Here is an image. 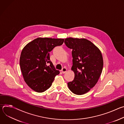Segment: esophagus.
Listing matches in <instances>:
<instances>
[{"instance_id":"obj_1","label":"esophagus","mask_w":124,"mask_h":124,"mask_svg":"<svg viewBox=\"0 0 124 124\" xmlns=\"http://www.w3.org/2000/svg\"><path fill=\"white\" fill-rule=\"evenodd\" d=\"M67 70V69H66V68H63L62 69V70H61V72H62V73L64 74V73H66Z\"/></svg>"}]
</instances>
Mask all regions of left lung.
<instances>
[{"label":"left lung","instance_id":"left-lung-1","mask_svg":"<svg viewBox=\"0 0 124 124\" xmlns=\"http://www.w3.org/2000/svg\"><path fill=\"white\" fill-rule=\"evenodd\" d=\"M72 49L74 79L68 83L73 93L81 95L89 91L97 83L103 68L101 51L91 41L84 38H68L64 42Z\"/></svg>","mask_w":124,"mask_h":124}]
</instances>
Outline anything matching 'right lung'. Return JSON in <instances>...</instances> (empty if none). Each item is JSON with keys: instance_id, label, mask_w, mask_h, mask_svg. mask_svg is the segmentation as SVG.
I'll return each instance as SVG.
<instances>
[{"instance_id": "add662e5", "label": "right lung", "mask_w": 124, "mask_h": 124, "mask_svg": "<svg viewBox=\"0 0 124 124\" xmlns=\"http://www.w3.org/2000/svg\"><path fill=\"white\" fill-rule=\"evenodd\" d=\"M64 41V39L39 37L23 49L20 59L21 71L26 83L35 92L41 93L48 89L60 73L50 60L49 52Z\"/></svg>"}]
</instances>
